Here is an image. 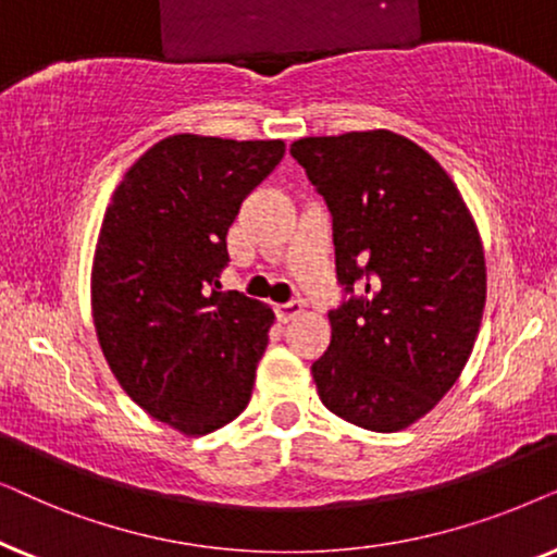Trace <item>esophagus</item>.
Wrapping results in <instances>:
<instances>
[{
	"label": "esophagus",
	"instance_id": "34e87169",
	"mask_svg": "<svg viewBox=\"0 0 557 557\" xmlns=\"http://www.w3.org/2000/svg\"><path fill=\"white\" fill-rule=\"evenodd\" d=\"M274 313H277L280 323H290L293 318H298L302 313V302L300 300H290V302H285V306L274 308Z\"/></svg>",
	"mask_w": 557,
	"mask_h": 557
}]
</instances>
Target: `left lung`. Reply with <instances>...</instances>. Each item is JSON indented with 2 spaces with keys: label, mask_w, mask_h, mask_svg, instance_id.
Instances as JSON below:
<instances>
[{
  "label": "left lung",
  "mask_w": 557,
  "mask_h": 557,
  "mask_svg": "<svg viewBox=\"0 0 557 557\" xmlns=\"http://www.w3.org/2000/svg\"><path fill=\"white\" fill-rule=\"evenodd\" d=\"M333 213L338 280L367 298L331 310L313 364L333 414L395 433L461 376L486 306L476 221L441 162L397 132L302 137L290 147Z\"/></svg>",
  "instance_id": "left-lung-1"
}]
</instances>
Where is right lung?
<instances>
[{"instance_id":"obj_1","label":"right lung","mask_w":557,"mask_h":557,"mask_svg":"<svg viewBox=\"0 0 557 557\" xmlns=\"http://www.w3.org/2000/svg\"><path fill=\"white\" fill-rule=\"evenodd\" d=\"M283 139L170 135L111 193L91 264V315L119 387L150 418L198 438L239 418L274 313L221 293L226 234L277 168Z\"/></svg>"}]
</instances>
